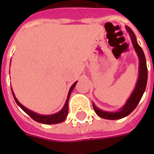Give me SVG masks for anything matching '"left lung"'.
I'll use <instances>...</instances> for the list:
<instances>
[{
	"label": "left lung",
	"instance_id": "8db88e82",
	"mask_svg": "<svg viewBox=\"0 0 154 154\" xmlns=\"http://www.w3.org/2000/svg\"><path fill=\"white\" fill-rule=\"evenodd\" d=\"M127 31L130 35V38L132 40L134 48L138 54L140 59V71H139V78L136 86L134 90L133 93L131 94L130 98H128L126 104L122 108V109L118 112H106L103 111L101 109H98L94 104H93V109L95 110L96 114L104 119H109V120H116V119H121L122 117H125L128 115H129L134 109L136 108L138 105L140 98H142V95L145 92L146 86V81H147V68H146V57L144 55V52L142 49L140 48L136 41L135 35L133 32V31L128 26H126Z\"/></svg>",
	"mask_w": 154,
	"mask_h": 154
}]
</instances>
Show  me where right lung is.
Returning <instances> with one entry per match:
<instances>
[{"mask_svg": "<svg viewBox=\"0 0 154 154\" xmlns=\"http://www.w3.org/2000/svg\"><path fill=\"white\" fill-rule=\"evenodd\" d=\"M76 83H77V82H75L74 85L70 87V90H69V92H68V98H67V101H66V103H65L64 107L62 108V109L61 111H59L58 113H56L55 115L43 116L37 114V113L33 112L32 110L26 109V107H24V106L17 100V98H15L14 93H13V95H14V98L15 102L17 103V104H18V105H19L21 109H23L26 114H28V115L30 116L33 120H35V121L38 122L45 123V124H56V123H60V122H62L65 121V119L67 118V116H68V99H69V96H70L71 92L73 91L74 87L75 86V85H76Z\"/></svg>", "mask_w": 154, "mask_h": 154, "instance_id": "1", "label": "right lung"}]
</instances>
